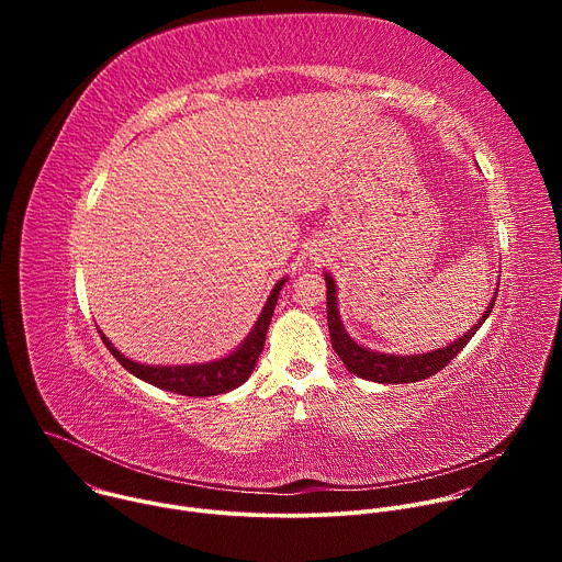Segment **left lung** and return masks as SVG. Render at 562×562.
Listing matches in <instances>:
<instances>
[{
    "label": "left lung",
    "mask_w": 562,
    "mask_h": 562,
    "mask_svg": "<svg viewBox=\"0 0 562 562\" xmlns=\"http://www.w3.org/2000/svg\"><path fill=\"white\" fill-rule=\"evenodd\" d=\"M325 280H327V323H329V336H331V345H334L336 353L340 356V360L353 375H360V378L373 380V382H386V384L427 380L429 375L445 369L464 349V345L473 338V334L480 329V325L485 323L487 315L492 313V308L496 304V297H494L490 308L483 313V317H480V323L475 327H471L469 334H464L449 347H442L431 353H418V356H391V353H375V351L362 349L347 336V331L340 323V315H338L336 282L331 280V276H325Z\"/></svg>",
    "instance_id": "1"
}]
</instances>
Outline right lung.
<instances>
[{
	"instance_id": "1",
	"label": "right lung",
	"mask_w": 562,
	"mask_h": 562,
	"mask_svg": "<svg viewBox=\"0 0 562 562\" xmlns=\"http://www.w3.org/2000/svg\"><path fill=\"white\" fill-rule=\"evenodd\" d=\"M284 280H280L273 289V293L269 295L258 323L251 331V336L245 340V345L239 347L235 353L215 360V362H206V364H189V367H146V364H137L128 358H124L102 334V342L106 345V349L113 353V358L133 375L142 378L148 384H155L159 389H167L180 395H191V397H206V395H217V393H226L235 386L243 384L256 369V362L265 349V338H267V329L271 323L273 308L278 304V295L282 289Z\"/></svg>"
}]
</instances>
